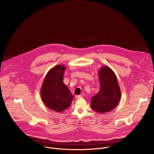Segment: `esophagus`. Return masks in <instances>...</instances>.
<instances>
[{"mask_svg": "<svg viewBox=\"0 0 154 154\" xmlns=\"http://www.w3.org/2000/svg\"><path fill=\"white\" fill-rule=\"evenodd\" d=\"M83 97H82V95H77V96H75V98L76 99H81V98H82Z\"/></svg>", "mask_w": 154, "mask_h": 154, "instance_id": "obj_1", "label": "esophagus"}]
</instances>
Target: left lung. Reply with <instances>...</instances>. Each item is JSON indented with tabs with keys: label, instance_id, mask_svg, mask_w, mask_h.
<instances>
[{
	"label": "left lung",
	"instance_id": "left-lung-1",
	"mask_svg": "<svg viewBox=\"0 0 154 154\" xmlns=\"http://www.w3.org/2000/svg\"><path fill=\"white\" fill-rule=\"evenodd\" d=\"M100 88L98 93L91 97L93 110L104 113L114 109L121 98V93L116 76L112 69L103 66L99 71Z\"/></svg>",
	"mask_w": 154,
	"mask_h": 154
}]
</instances>
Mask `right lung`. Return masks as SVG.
<instances>
[{
    "label": "right lung",
    "mask_w": 154,
    "mask_h": 154,
    "mask_svg": "<svg viewBox=\"0 0 154 154\" xmlns=\"http://www.w3.org/2000/svg\"><path fill=\"white\" fill-rule=\"evenodd\" d=\"M66 67L57 65L49 70L41 88V99L47 107L57 112H61L71 104L73 96L63 83Z\"/></svg>",
    "instance_id": "right-lung-1"
}]
</instances>
